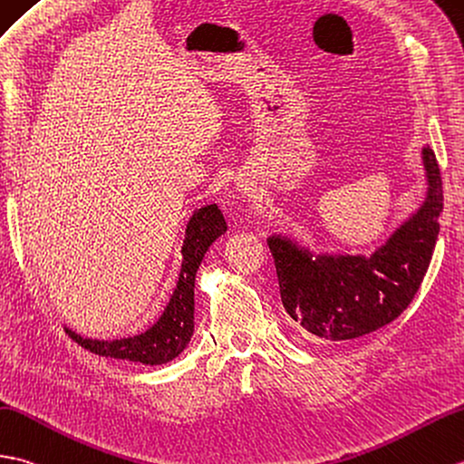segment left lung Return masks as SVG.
Segmentation results:
<instances>
[{
  "label": "left lung",
  "instance_id": "left-lung-1",
  "mask_svg": "<svg viewBox=\"0 0 464 464\" xmlns=\"http://www.w3.org/2000/svg\"><path fill=\"white\" fill-rule=\"evenodd\" d=\"M427 191L370 255L314 251L290 233L266 237L285 310L316 338L352 340L390 324L423 283L439 237L443 181L435 152L421 148Z\"/></svg>",
  "mask_w": 464,
  "mask_h": 464
}]
</instances>
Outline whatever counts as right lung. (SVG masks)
I'll return each mask as SVG.
<instances>
[{"label":"right lung","mask_w":464,"mask_h":464,"mask_svg":"<svg viewBox=\"0 0 464 464\" xmlns=\"http://www.w3.org/2000/svg\"><path fill=\"white\" fill-rule=\"evenodd\" d=\"M225 231H227V223H225L223 213L215 203H208V206H201L191 213L186 225V235H183V258L176 288L158 320L144 332L116 340H96L84 338L71 328L64 330L82 348L106 355V358L138 362L144 365H161L176 360L188 348L193 336V288H196L198 268L209 246Z\"/></svg>","instance_id":"obj_1"}]
</instances>
